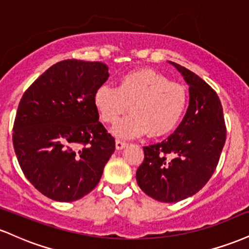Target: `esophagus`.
<instances>
[{
  "label": "esophagus",
  "mask_w": 249,
  "mask_h": 249,
  "mask_svg": "<svg viewBox=\"0 0 249 249\" xmlns=\"http://www.w3.org/2000/svg\"><path fill=\"white\" fill-rule=\"evenodd\" d=\"M126 142H122V141H116V148L117 150H123L125 146H126Z\"/></svg>",
  "instance_id": "1"
}]
</instances>
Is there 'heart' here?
<instances>
[{
	"label": "heart",
	"instance_id": "obj_1",
	"mask_svg": "<svg viewBox=\"0 0 249 249\" xmlns=\"http://www.w3.org/2000/svg\"><path fill=\"white\" fill-rule=\"evenodd\" d=\"M93 104L104 123L115 124L130 107L131 115L117 123L112 133L123 139L168 134L186 112L188 95L181 84L152 69L130 71L117 88L103 85L93 95Z\"/></svg>",
	"mask_w": 249,
	"mask_h": 249
}]
</instances>
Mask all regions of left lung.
Returning <instances> with one entry per match:
<instances>
[{
  "label": "left lung",
  "instance_id": "8db88e82",
  "mask_svg": "<svg viewBox=\"0 0 249 249\" xmlns=\"http://www.w3.org/2000/svg\"><path fill=\"white\" fill-rule=\"evenodd\" d=\"M190 87V104L182 122L166 141L144 146L137 184L151 198L177 202L206 185L226 142L224 111L218 95L204 79L170 62Z\"/></svg>",
  "mask_w": 249,
  "mask_h": 249
}]
</instances>
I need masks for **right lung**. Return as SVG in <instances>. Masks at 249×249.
I'll list each match as a JSON object with an SVG mask.
<instances>
[{"instance_id":"obj_1","label":"right lung","mask_w":249,"mask_h":249,"mask_svg":"<svg viewBox=\"0 0 249 249\" xmlns=\"http://www.w3.org/2000/svg\"><path fill=\"white\" fill-rule=\"evenodd\" d=\"M101 62L65 59L42 73L17 108L13 142L25 178L48 198L61 202L87 196L115 152L93 104L108 78Z\"/></svg>"}]
</instances>
